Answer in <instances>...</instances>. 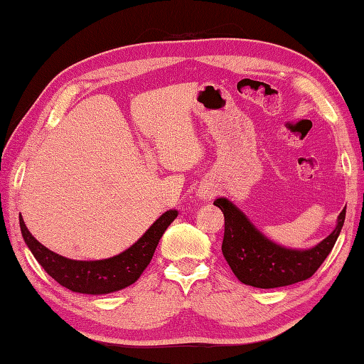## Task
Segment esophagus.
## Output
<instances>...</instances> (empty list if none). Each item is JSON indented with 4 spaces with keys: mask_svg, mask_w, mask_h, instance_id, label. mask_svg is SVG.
Segmentation results:
<instances>
[{
    "mask_svg": "<svg viewBox=\"0 0 364 364\" xmlns=\"http://www.w3.org/2000/svg\"><path fill=\"white\" fill-rule=\"evenodd\" d=\"M199 198L204 199V201H210V199L213 198V191L210 188L201 190V191H199Z\"/></svg>",
    "mask_w": 364,
    "mask_h": 364,
    "instance_id": "34e87169",
    "label": "esophagus"
}]
</instances>
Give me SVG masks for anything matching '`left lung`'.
Masks as SVG:
<instances>
[{
  "label": "left lung",
  "mask_w": 364,
  "mask_h": 364,
  "mask_svg": "<svg viewBox=\"0 0 364 364\" xmlns=\"http://www.w3.org/2000/svg\"><path fill=\"white\" fill-rule=\"evenodd\" d=\"M225 215V237L221 251L234 275L243 284L273 289L305 281L316 273L335 247L346 220V209L339 213L336 228L309 250L281 247L257 231L240 209L226 198L215 199Z\"/></svg>",
  "instance_id": "8db88e82"
}]
</instances>
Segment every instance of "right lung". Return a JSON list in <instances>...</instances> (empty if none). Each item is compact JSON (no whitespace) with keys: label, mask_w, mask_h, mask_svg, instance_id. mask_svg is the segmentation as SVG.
<instances>
[{"label":"right lung","mask_w":364,"mask_h":364,"mask_svg":"<svg viewBox=\"0 0 364 364\" xmlns=\"http://www.w3.org/2000/svg\"><path fill=\"white\" fill-rule=\"evenodd\" d=\"M176 217L177 210L165 212L130 248L122 251L121 255L102 259V261H75V259L53 253L34 239L33 234L28 231L21 215L20 229L36 261L59 284L68 287L72 292L102 295L121 291L135 283L149 265L163 232Z\"/></svg>","instance_id":"1"}]
</instances>
